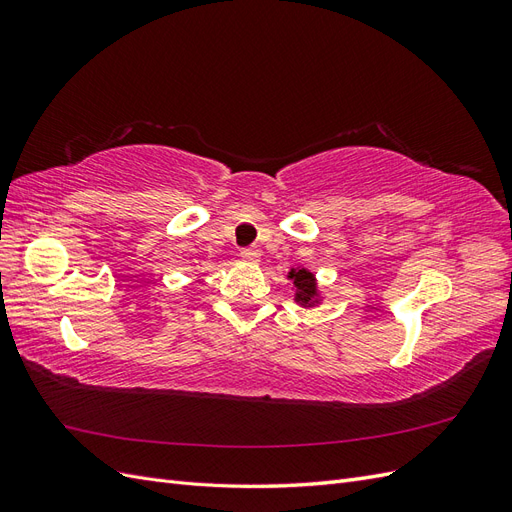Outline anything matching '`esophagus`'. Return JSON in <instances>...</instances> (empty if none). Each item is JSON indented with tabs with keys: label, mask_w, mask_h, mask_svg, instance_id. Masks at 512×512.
<instances>
[{
	"label": "esophagus",
	"mask_w": 512,
	"mask_h": 512,
	"mask_svg": "<svg viewBox=\"0 0 512 512\" xmlns=\"http://www.w3.org/2000/svg\"><path fill=\"white\" fill-rule=\"evenodd\" d=\"M241 258L256 265V262H260V250H256V247H245V250H241Z\"/></svg>",
	"instance_id": "esophagus-1"
}]
</instances>
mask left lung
I'll list each match as a JSON object with an SVG mask.
<instances>
[{"label": "left lung", "instance_id": "1", "mask_svg": "<svg viewBox=\"0 0 512 512\" xmlns=\"http://www.w3.org/2000/svg\"><path fill=\"white\" fill-rule=\"evenodd\" d=\"M286 277L292 282L294 303L305 307V309H312L322 303L324 297H322V290L318 286L314 271H309L305 267H292Z\"/></svg>", "mask_w": 512, "mask_h": 512}]
</instances>
